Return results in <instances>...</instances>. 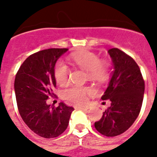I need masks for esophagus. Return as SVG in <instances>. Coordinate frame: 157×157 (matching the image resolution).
<instances>
[{
  "instance_id": "esophagus-1",
  "label": "esophagus",
  "mask_w": 157,
  "mask_h": 157,
  "mask_svg": "<svg viewBox=\"0 0 157 157\" xmlns=\"http://www.w3.org/2000/svg\"><path fill=\"white\" fill-rule=\"evenodd\" d=\"M78 109H81V110H88L87 107H78Z\"/></svg>"
}]
</instances>
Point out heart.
Masks as SVG:
<instances>
[{"mask_svg": "<svg viewBox=\"0 0 157 157\" xmlns=\"http://www.w3.org/2000/svg\"><path fill=\"white\" fill-rule=\"evenodd\" d=\"M72 62L87 71L88 78L94 82H102L108 75V66L106 63L100 61L98 56L90 51L75 53L71 55ZM55 78L59 85H65L68 82L70 70L68 66L62 61H59L55 67ZM92 90L89 86H71L63 92V95L68 101L83 104L86 102V95L92 93Z\"/></svg>", "mask_w": 157, "mask_h": 157, "instance_id": "1", "label": "heart"}]
</instances>
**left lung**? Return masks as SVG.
Instances as JSON below:
<instances>
[{"label":"left lung","mask_w":157,"mask_h":157,"mask_svg":"<svg viewBox=\"0 0 157 157\" xmlns=\"http://www.w3.org/2000/svg\"><path fill=\"white\" fill-rule=\"evenodd\" d=\"M108 53L112 59L113 71L102 99L109 100L111 105L94 126L102 135L113 137L126 131L138 117L145 82L138 65L130 56L116 48H110Z\"/></svg>","instance_id":"obj_1"}]
</instances>
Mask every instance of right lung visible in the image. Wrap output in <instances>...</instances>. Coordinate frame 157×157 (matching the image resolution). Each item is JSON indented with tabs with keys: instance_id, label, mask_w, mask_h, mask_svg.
<instances>
[{
	"instance_id": "add662e5",
	"label": "right lung",
	"mask_w": 157,
	"mask_h": 157,
	"mask_svg": "<svg viewBox=\"0 0 157 157\" xmlns=\"http://www.w3.org/2000/svg\"><path fill=\"white\" fill-rule=\"evenodd\" d=\"M68 48H48L30 55L20 66L14 82L17 108L29 128L41 137L55 138L68 126L74 109L60 102L48 105L56 86L55 66Z\"/></svg>"
}]
</instances>
